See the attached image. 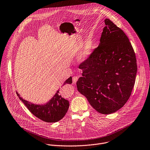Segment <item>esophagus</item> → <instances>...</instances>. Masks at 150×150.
<instances>
[{
	"mask_svg": "<svg viewBox=\"0 0 150 150\" xmlns=\"http://www.w3.org/2000/svg\"><path fill=\"white\" fill-rule=\"evenodd\" d=\"M78 79V76H74V77L72 78L73 83H75L77 82Z\"/></svg>",
	"mask_w": 150,
	"mask_h": 150,
	"instance_id": "34e87169",
	"label": "esophagus"
}]
</instances>
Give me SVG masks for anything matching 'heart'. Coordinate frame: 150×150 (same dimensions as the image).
<instances>
[{
	"label": "heart",
	"mask_w": 150,
	"mask_h": 150,
	"mask_svg": "<svg viewBox=\"0 0 150 150\" xmlns=\"http://www.w3.org/2000/svg\"><path fill=\"white\" fill-rule=\"evenodd\" d=\"M93 49V45L91 40H86L79 51L78 55V58L81 61H83L86 60L89 55L91 54L92 50Z\"/></svg>",
	"instance_id": "1"
}]
</instances>
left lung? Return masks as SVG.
<instances>
[{
  "instance_id": "left-lung-1",
  "label": "left lung",
  "mask_w": 150,
  "mask_h": 150,
  "mask_svg": "<svg viewBox=\"0 0 150 150\" xmlns=\"http://www.w3.org/2000/svg\"><path fill=\"white\" fill-rule=\"evenodd\" d=\"M105 23L99 46L79 66L82 76L76 86L98 112L109 115L119 110L129 100L137 66L127 36L110 19L106 18Z\"/></svg>"
}]
</instances>
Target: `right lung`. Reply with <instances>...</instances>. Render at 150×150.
I'll return each mask as SVG.
<instances>
[{
	"instance_id": "obj_1",
	"label": "right lung",
	"mask_w": 150,
	"mask_h": 150,
	"mask_svg": "<svg viewBox=\"0 0 150 150\" xmlns=\"http://www.w3.org/2000/svg\"><path fill=\"white\" fill-rule=\"evenodd\" d=\"M72 82V77L70 76L65 81L63 85L71 84ZM16 93L33 115L45 122L55 123L59 121L65 116L69 108V102L60 95L59 91L47 103L44 105H34L22 99L17 92Z\"/></svg>"
}]
</instances>
